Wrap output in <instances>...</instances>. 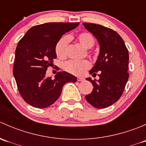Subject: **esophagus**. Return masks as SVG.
<instances>
[{"mask_svg": "<svg viewBox=\"0 0 146 146\" xmlns=\"http://www.w3.org/2000/svg\"><path fill=\"white\" fill-rule=\"evenodd\" d=\"M84 79L83 78H80V77H78L77 78V80L78 81H82V80H83Z\"/></svg>", "mask_w": 146, "mask_h": 146, "instance_id": "34e87169", "label": "esophagus"}]
</instances>
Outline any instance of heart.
I'll list each match as a JSON object with an SVG mask.
<instances>
[{
  "mask_svg": "<svg viewBox=\"0 0 146 146\" xmlns=\"http://www.w3.org/2000/svg\"><path fill=\"white\" fill-rule=\"evenodd\" d=\"M77 39L85 48H90L95 44V39L90 32H83L77 35ZM68 37L63 36L56 44L55 51L57 56L64 59L67 56V47ZM90 63L88 60L83 61H69L64 64V69L68 73L76 76H81L90 67Z\"/></svg>",
  "mask_w": 146,
  "mask_h": 146,
  "instance_id": "heart-1",
  "label": "heart"
}]
</instances>
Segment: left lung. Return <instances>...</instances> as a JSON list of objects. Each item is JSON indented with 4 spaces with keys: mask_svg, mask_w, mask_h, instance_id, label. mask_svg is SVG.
I'll return each instance as SVG.
<instances>
[{
    "mask_svg": "<svg viewBox=\"0 0 146 146\" xmlns=\"http://www.w3.org/2000/svg\"><path fill=\"white\" fill-rule=\"evenodd\" d=\"M82 25L98 39L100 54L95 66L90 70L98 81L88 78L94 87L86 100L94 107L103 109L118 101L129 79V51L120 35L113 29L100 25L83 23Z\"/></svg>",
    "mask_w": 146,
    "mask_h": 146,
    "instance_id": "obj_1",
    "label": "left lung"
}]
</instances>
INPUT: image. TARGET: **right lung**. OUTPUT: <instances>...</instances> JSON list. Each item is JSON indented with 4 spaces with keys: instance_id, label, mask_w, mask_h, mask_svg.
Listing matches in <instances>:
<instances>
[{
    "instance_id": "add662e5",
    "label": "right lung",
    "mask_w": 146,
    "mask_h": 146,
    "mask_svg": "<svg viewBox=\"0 0 146 146\" xmlns=\"http://www.w3.org/2000/svg\"><path fill=\"white\" fill-rule=\"evenodd\" d=\"M79 23H48L31 27L19 41L15 50L13 76L19 92L27 104L43 109L55 102L66 82H76V76L59 71L54 79L46 76L56 58L55 47L63 35Z\"/></svg>"
}]
</instances>
